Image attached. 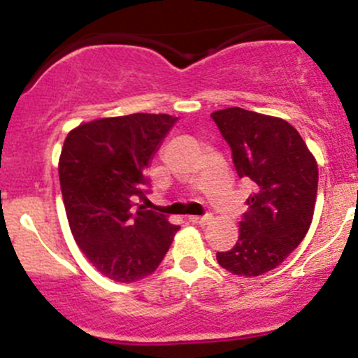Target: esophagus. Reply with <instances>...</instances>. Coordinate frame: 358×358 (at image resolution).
<instances>
[{
  "instance_id": "obj_1",
  "label": "esophagus",
  "mask_w": 358,
  "mask_h": 358,
  "mask_svg": "<svg viewBox=\"0 0 358 358\" xmlns=\"http://www.w3.org/2000/svg\"><path fill=\"white\" fill-rule=\"evenodd\" d=\"M211 218L213 216L208 213V215H202V216H190L189 220L192 223H196V225H206L208 222H211Z\"/></svg>"
}]
</instances>
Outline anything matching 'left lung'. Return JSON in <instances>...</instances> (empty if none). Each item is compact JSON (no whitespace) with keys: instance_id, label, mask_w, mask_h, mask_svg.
I'll list each match as a JSON object with an SVG mask.
<instances>
[{"instance_id":"8db88e82","label":"left lung","mask_w":358,"mask_h":358,"mask_svg":"<svg viewBox=\"0 0 358 358\" xmlns=\"http://www.w3.org/2000/svg\"><path fill=\"white\" fill-rule=\"evenodd\" d=\"M232 150L239 178L251 182L239 239L216 252L220 265L243 277L279 266L312 223L319 169L301 135L284 119L241 107L211 114Z\"/></svg>"}]
</instances>
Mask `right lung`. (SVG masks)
<instances>
[{"mask_svg":"<svg viewBox=\"0 0 358 358\" xmlns=\"http://www.w3.org/2000/svg\"><path fill=\"white\" fill-rule=\"evenodd\" d=\"M178 117L129 114L96 119L67 135L60 189L76 244L102 275L135 282L152 273L178 232L136 201L150 192V161Z\"/></svg>","mask_w":358,"mask_h":358,"instance_id":"1","label":"right lung"}]
</instances>
